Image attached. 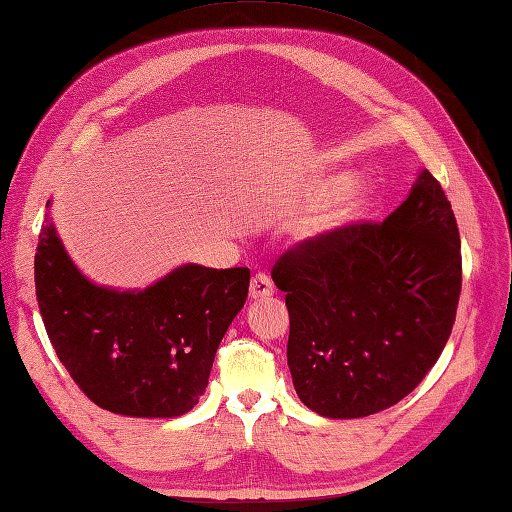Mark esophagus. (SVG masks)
Wrapping results in <instances>:
<instances>
[{
  "mask_svg": "<svg viewBox=\"0 0 512 512\" xmlns=\"http://www.w3.org/2000/svg\"><path fill=\"white\" fill-rule=\"evenodd\" d=\"M274 295V285L265 274H258L252 278V285H249V298L252 300H265Z\"/></svg>",
  "mask_w": 512,
  "mask_h": 512,
  "instance_id": "esophagus-1",
  "label": "esophagus"
}]
</instances>
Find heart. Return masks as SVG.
Masks as SVG:
<instances>
[{"instance_id": "obj_1", "label": "heart", "mask_w": 512, "mask_h": 512, "mask_svg": "<svg viewBox=\"0 0 512 512\" xmlns=\"http://www.w3.org/2000/svg\"><path fill=\"white\" fill-rule=\"evenodd\" d=\"M352 184V175L346 170H335V173L324 175L315 184V197L317 199H335L342 195L344 190ZM374 199H377V188L370 181H359V184L352 186L346 197L339 203V208L331 214H326L324 219L313 225L315 236H328L335 232H342L346 227L359 223L361 219L368 217L370 208L374 206Z\"/></svg>"}]
</instances>
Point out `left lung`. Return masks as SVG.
Masks as SVG:
<instances>
[{
  "instance_id": "1",
  "label": "left lung",
  "mask_w": 512,
  "mask_h": 512,
  "mask_svg": "<svg viewBox=\"0 0 512 512\" xmlns=\"http://www.w3.org/2000/svg\"><path fill=\"white\" fill-rule=\"evenodd\" d=\"M271 278L287 293L300 401L326 418L388 410L425 379L456 322L462 256L451 203L420 170L383 223L304 241Z\"/></svg>"
}]
</instances>
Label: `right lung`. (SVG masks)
Listing matches in <instances>:
<instances>
[{"label": "right lung", "instance_id": "obj_1", "mask_svg": "<svg viewBox=\"0 0 512 512\" xmlns=\"http://www.w3.org/2000/svg\"><path fill=\"white\" fill-rule=\"evenodd\" d=\"M34 285L56 355L89 401L122 416L173 418L206 392L221 339L247 300L249 269L188 263L142 291L100 287L74 265L48 217Z\"/></svg>", "mask_w": 512, "mask_h": 512}]
</instances>
